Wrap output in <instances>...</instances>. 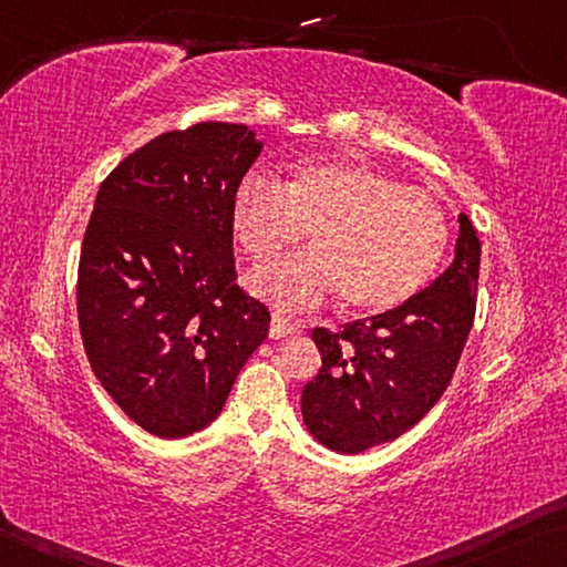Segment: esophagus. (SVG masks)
<instances>
[{"mask_svg":"<svg viewBox=\"0 0 567 567\" xmlns=\"http://www.w3.org/2000/svg\"><path fill=\"white\" fill-rule=\"evenodd\" d=\"M296 329H299V324H293V321L286 317V313H281V311H274V317H271V329H268V334H271V339H284V337H289V334H293Z\"/></svg>","mask_w":567,"mask_h":567,"instance_id":"34e87169","label":"esophagus"}]
</instances>
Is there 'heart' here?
Wrapping results in <instances>:
<instances>
[{"mask_svg":"<svg viewBox=\"0 0 567 567\" xmlns=\"http://www.w3.org/2000/svg\"><path fill=\"white\" fill-rule=\"evenodd\" d=\"M311 230L313 250L250 278L286 309L339 291L344 309L378 313L415 296L449 248L439 199L388 172L354 162H309L278 182L250 172L233 195V233L256 266L274 264Z\"/></svg>","mask_w":567,"mask_h":567,"instance_id":"heart-1","label":"heart"}]
</instances>
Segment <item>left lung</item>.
<instances>
[{
	"label": "left lung",
	"instance_id": "left-lung-1",
	"mask_svg": "<svg viewBox=\"0 0 567 567\" xmlns=\"http://www.w3.org/2000/svg\"><path fill=\"white\" fill-rule=\"evenodd\" d=\"M478 260L482 243L461 213L454 264L431 286L339 332L313 329L321 368L301 390V415L321 446L360 454L395 441L439 403L474 324Z\"/></svg>",
	"mask_w": 567,
	"mask_h": 567
}]
</instances>
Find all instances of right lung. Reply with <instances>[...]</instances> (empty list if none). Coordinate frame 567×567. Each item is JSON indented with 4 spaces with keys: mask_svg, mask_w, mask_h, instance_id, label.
I'll return each instance as SVG.
<instances>
[{
    "mask_svg": "<svg viewBox=\"0 0 567 567\" xmlns=\"http://www.w3.org/2000/svg\"><path fill=\"white\" fill-rule=\"evenodd\" d=\"M264 144L203 121L128 154L95 195L78 264L91 370L134 423L185 439L220 415L268 337L266 303L235 284L233 195Z\"/></svg>",
    "mask_w": 567,
    "mask_h": 567,
    "instance_id": "add662e5",
    "label": "right lung"
}]
</instances>
